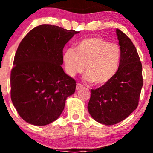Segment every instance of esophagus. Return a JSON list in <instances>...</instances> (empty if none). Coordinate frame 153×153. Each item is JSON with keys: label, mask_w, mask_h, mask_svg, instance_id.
<instances>
[{"label": "esophagus", "mask_w": 153, "mask_h": 153, "mask_svg": "<svg viewBox=\"0 0 153 153\" xmlns=\"http://www.w3.org/2000/svg\"><path fill=\"white\" fill-rule=\"evenodd\" d=\"M83 87V85H82V84L80 83V82H78V83H77V86H76V89L77 90H78V89L81 88Z\"/></svg>", "instance_id": "esophagus-1"}]
</instances>
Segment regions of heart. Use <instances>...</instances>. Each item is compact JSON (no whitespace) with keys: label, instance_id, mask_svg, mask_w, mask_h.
Masks as SVG:
<instances>
[{"label":"heart","instance_id":"heart-1","mask_svg":"<svg viewBox=\"0 0 153 153\" xmlns=\"http://www.w3.org/2000/svg\"><path fill=\"white\" fill-rule=\"evenodd\" d=\"M120 59L119 45L100 36L84 39L75 50L67 49L63 53L67 74L73 77L81 73L85 68L86 79L96 85L106 83L114 76Z\"/></svg>","mask_w":153,"mask_h":153}]
</instances>
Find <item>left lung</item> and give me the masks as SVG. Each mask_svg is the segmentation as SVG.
<instances>
[{"instance_id":"obj_1","label":"left lung","mask_w":153,"mask_h":153,"mask_svg":"<svg viewBox=\"0 0 153 153\" xmlns=\"http://www.w3.org/2000/svg\"><path fill=\"white\" fill-rule=\"evenodd\" d=\"M121 59L114 76L91 90L88 109L96 122L114 125L122 122L138 106L143 85V68L136 47L128 36L117 29Z\"/></svg>"}]
</instances>
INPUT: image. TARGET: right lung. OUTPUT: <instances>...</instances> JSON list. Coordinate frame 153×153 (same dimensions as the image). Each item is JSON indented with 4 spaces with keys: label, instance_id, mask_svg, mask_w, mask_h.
<instances>
[{
    "label": "right lung",
    "instance_id": "add662e5",
    "mask_svg": "<svg viewBox=\"0 0 153 153\" xmlns=\"http://www.w3.org/2000/svg\"><path fill=\"white\" fill-rule=\"evenodd\" d=\"M79 31L42 24L19 44L10 72V98L19 116L29 124L44 126L62 114L76 81L61 65L65 44Z\"/></svg>",
    "mask_w": 153,
    "mask_h": 153
}]
</instances>
